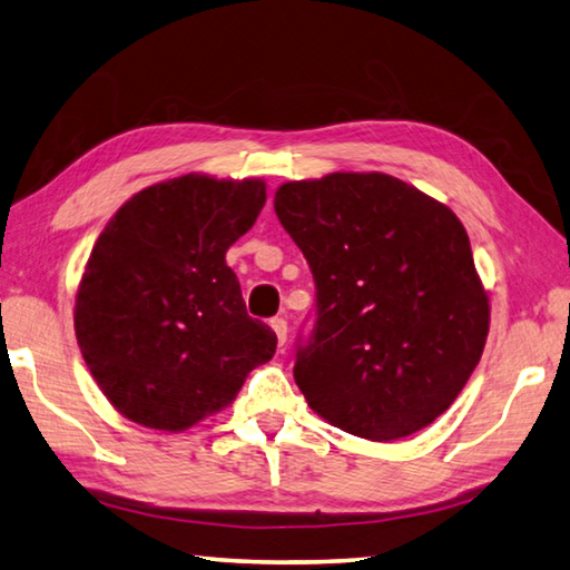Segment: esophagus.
Returning <instances> with one entry per match:
<instances>
[{
	"instance_id": "1",
	"label": "esophagus",
	"mask_w": 570,
	"mask_h": 570,
	"mask_svg": "<svg viewBox=\"0 0 570 570\" xmlns=\"http://www.w3.org/2000/svg\"><path fill=\"white\" fill-rule=\"evenodd\" d=\"M272 328H274V333H276V341H278V345H286V333H288L286 318H284V316H276V318H272Z\"/></svg>"
}]
</instances>
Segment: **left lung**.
<instances>
[{
    "instance_id": "1",
    "label": "left lung",
    "mask_w": 570,
    "mask_h": 570,
    "mask_svg": "<svg viewBox=\"0 0 570 570\" xmlns=\"http://www.w3.org/2000/svg\"><path fill=\"white\" fill-rule=\"evenodd\" d=\"M274 209L316 282V321L294 363L311 410L375 442L428 428L462 393L489 333L462 222L383 173L286 183Z\"/></svg>"
}]
</instances>
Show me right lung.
<instances>
[{"label":"right lung","mask_w":570,"mask_h":570,"mask_svg":"<svg viewBox=\"0 0 570 570\" xmlns=\"http://www.w3.org/2000/svg\"><path fill=\"white\" fill-rule=\"evenodd\" d=\"M266 203L262 180L183 175L140 189L100 232L76 338L120 415L180 432L227 407L276 333L252 318L225 254Z\"/></svg>","instance_id":"obj_1"}]
</instances>
